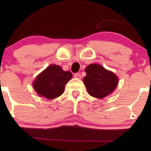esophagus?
Listing matches in <instances>:
<instances>
[{
    "instance_id": "obj_1",
    "label": "esophagus",
    "mask_w": 151,
    "mask_h": 151,
    "mask_svg": "<svg viewBox=\"0 0 151 151\" xmlns=\"http://www.w3.org/2000/svg\"><path fill=\"white\" fill-rule=\"evenodd\" d=\"M74 77L75 78H77V79H81V75H80V74H79V73L74 74Z\"/></svg>"
}]
</instances>
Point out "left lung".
Masks as SVG:
<instances>
[{
  "label": "left lung",
  "mask_w": 151,
  "mask_h": 151,
  "mask_svg": "<svg viewBox=\"0 0 151 151\" xmlns=\"http://www.w3.org/2000/svg\"><path fill=\"white\" fill-rule=\"evenodd\" d=\"M86 75L83 79L87 92L91 96L103 99L116 88L119 79L114 72L98 64H90L86 67Z\"/></svg>",
  "instance_id": "left-lung-1"
}]
</instances>
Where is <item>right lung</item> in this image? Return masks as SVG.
Returning <instances> with one entry per match:
<instances>
[{
  "instance_id": "add662e5",
  "label": "right lung",
  "mask_w": 151,
  "mask_h": 151,
  "mask_svg": "<svg viewBox=\"0 0 151 151\" xmlns=\"http://www.w3.org/2000/svg\"><path fill=\"white\" fill-rule=\"evenodd\" d=\"M72 77L70 71L65 72L60 66L52 65L38 74L32 86L39 96L53 99L63 93L66 84Z\"/></svg>"
}]
</instances>
